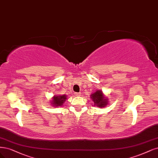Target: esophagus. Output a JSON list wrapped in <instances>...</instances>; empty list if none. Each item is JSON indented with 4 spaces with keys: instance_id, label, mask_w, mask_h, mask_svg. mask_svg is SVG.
Returning <instances> with one entry per match:
<instances>
[{
    "instance_id": "obj_1",
    "label": "esophagus",
    "mask_w": 158,
    "mask_h": 158,
    "mask_svg": "<svg viewBox=\"0 0 158 158\" xmlns=\"http://www.w3.org/2000/svg\"><path fill=\"white\" fill-rule=\"evenodd\" d=\"M74 94L75 96L78 97V96H80V94H80V93H74Z\"/></svg>"
}]
</instances>
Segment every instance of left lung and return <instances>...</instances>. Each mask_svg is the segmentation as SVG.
Returning a JSON list of instances; mask_svg holds the SVG:
<instances>
[{
	"instance_id": "left-lung-1",
	"label": "left lung",
	"mask_w": 158,
	"mask_h": 158,
	"mask_svg": "<svg viewBox=\"0 0 158 158\" xmlns=\"http://www.w3.org/2000/svg\"><path fill=\"white\" fill-rule=\"evenodd\" d=\"M91 99L94 102V106H97V107L103 108L106 106L108 103V101L107 98L103 95L102 91L101 90H97L93 94H91Z\"/></svg>"
}]
</instances>
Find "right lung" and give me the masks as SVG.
Wrapping results in <instances>:
<instances>
[{
	"label": "right lung",
	"instance_id": "right-lung-1",
	"mask_svg": "<svg viewBox=\"0 0 158 158\" xmlns=\"http://www.w3.org/2000/svg\"><path fill=\"white\" fill-rule=\"evenodd\" d=\"M67 99V95H55L52 98V101L51 102V105L55 107H58L62 106L64 102Z\"/></svg>",
	"mask_w": 158,
	"mask_h": 158
}]
</instances>
